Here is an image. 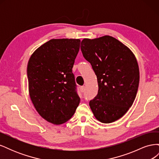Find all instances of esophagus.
<instances>
[{
	"instance_id": "obj_1",
	"label": "esophagus",
	"mask_w": 159,
	"mask_h": 159,
	"mask_svg": "<svg viewBox=\"0 0 159 159\" xmlns=\"http://www.w3.org/2000/svg\"><path fill=\"white\" fill-rule=\"evenodd\" d=\"M80 91H81V92L84 93V91H85V86H81V87H80Z\"/></svg>"
}]
</instances>
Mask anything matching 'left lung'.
<instances>
[{"instance_id":"8db88e82","label":"left lung","mask_w":159,"mask_h":159,"mask_svg":"<svg viewBox=\"0 0 159 159\" xmlns=\"http://www.w3.org/2000/svg\"><path fill=\"white\" fill-rule=\"evenodd\" d=\"M81 50L98 78V94L89 101L94 116L103 123L117 121L132 106L137 93L139 70L135 56L110 36L85 38Z\"/></svg>"}]
</instances>
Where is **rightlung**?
I'll use <instances>...</instances> for the list:
<instances>
[{
    "label": "right lung",
    "instance_id": "obj_1",
    "mask_svg": "<svg viewBox=\"0 0 159 159\" xmlns=\"http://www.w3.org/2000/svg\"><path fill=\"white\" fill-rule=\"evenodd\" d=\"M79 39H52L33 53L27 76L34 106L50 123L60 125L73 116L80 102L72 72Z\"/></svg>",
    "mask_w": 159,
    "mask_h": 159
}]
</instances>
